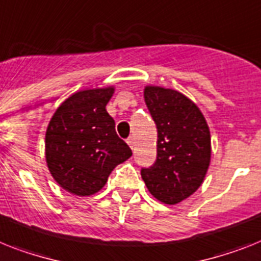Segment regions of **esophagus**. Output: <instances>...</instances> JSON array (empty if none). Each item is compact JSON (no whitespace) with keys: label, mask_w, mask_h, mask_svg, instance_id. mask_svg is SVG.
<instances>
[{"label":"esophagus","mask_w":261,"mask_h":261,"mask_svg":"<svg viewBox=\"0 0 261 261\" xmlns=\"http://www.w3.org/2000/svg\"><path fill=\"white\" fill-rule=\"evenodd\" d=\"M126 143H128V145L133 149V146H135V139H133V137H129V139L126 140Z\"/></svg>","instance_id":"obj_1"}]
</instances>
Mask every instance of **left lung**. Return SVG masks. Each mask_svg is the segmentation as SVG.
<instances>
[{
  "instance_id": "8db88e82",
  "label": "left lung",
  "mask_w": 261,
  "mask_h": 261,
  "mask_svg": "<svg viewBox=\"0 0 261 261\" xmlns=\"http://www.w3.org/2000/svg\"><path fill=\"white\" fill-rule=\"evenodd\" d=\"M145 104L157 128V159L141 169L159 201L180 203L199 189L211 163V133L197 105L173 89L145 87Z\"/></svg>"
}]
</instances>
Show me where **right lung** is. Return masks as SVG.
<instances>
[{
  "label": "right lung",
  "instance_id": "right-lung-1",
  "mask_svg": "<svg viewBox=\"0 0 261 261\" xmlns=\"http://www.w3.org/2000/svg\"><path fill=\"white\" fill-rule=\"evenodd\" d=\"M115 88L80 90L55 112L45 135V157L58 185L77 196L98 192L111 172L132 156L105 107Z\"/></svg>",
  "mask_w": 261,
  "mask_h": 261
}]
</instances>
